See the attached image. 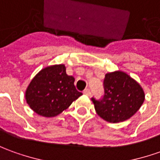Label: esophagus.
Instances as JSON below:
<instances>
[{"instance_id":"esophagus-1","label":"esophagus","mask_w":160,"mask_h":160,"mask_svg":"<svg viewBox=\"0 0 160 160\" xmlns=\"http://www.w3.org/2000/svg\"><path fill=\"white\" fill-rule=\"evenodd\" d=\"M83 93H84L85 94H87V95H88V96H90L91 95V91H90V89L89 88H86L83 91Z\"/></svg>"}]
</instances>
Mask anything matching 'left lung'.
Masks as SVG:
<instances>
[{"label":"left lung","instance_id":"8db88e82","mask_svg":"<svg viewBox=\"0 0 160 160\" xmlns=\"http://www.w3.org/2000/svg\"><path fill=\"white\" fill-rule=\"evenodd\" d=\"M104 96L92 98L99 117L108 122H120L136 114L144 101V92L138 82L122 71L106 73Z\"/></svg>","mask_w":160,"mask_h":160}]
</instances>
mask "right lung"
<instances>
[{"mask_svg": "<svg viewBox=\"0 0 160 160\" xmlns=\"http://www.w3.org/2000/svg\"><path fill=\"white\" fill-rule=\"evenodd\" d=\"M82 95L74 86V78L67 75L65 65L47 66L31 80L25 92L30 108L39 116L54 117L66 110Z\"/></svg>", "mask_w": 160, "mask_h": 160, "instance_id": "obj_1", "label": "right lung"}]
</instances>
